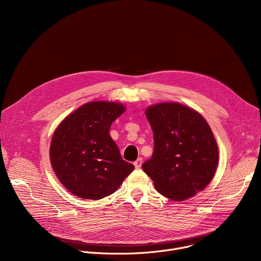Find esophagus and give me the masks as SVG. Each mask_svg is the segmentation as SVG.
Masks as SVG:
<instances>
[{
    "instance_id": "esophagus-1",
    "label": "esophagus",
    "mask_w": 261,
    "mask_h": 261,
    "mask_svg": "<svg viewBox=\"0 0 261 261\" xmlns=\"http://www.w3.org/2000/svg\"><path fill=\"white\" fill-rule=\"evenodd\" d=\"M141 164H142V159L141 158H138L135 162H134V166L136 169H139L141 167Z\"/></svg>"
}]
</instances>
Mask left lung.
<instances>
[{
  "label": "left lung",
  "mask_w": 261,
  "mask_h": 261,
  "mask_svg": "<svg viewBox=\"0 0 261 261\" xmlns=\"http://www.w3.org/2000/svg\"><path fill=\"white\" fill-rule=\"evenodd\" d=\"M154 153L142 164L157 191L173 201L188 199L210 184L218 166L214 134L196 110L174 102L145 109Z\"/></svg>",
  "instance_id": "1"
}]
</instances>
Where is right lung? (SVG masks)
<instances>
[{"label": "right lung", "instance_id": "1", "mask_svg": "<svg viewBox=\"0 0 261 261\" xmlns=\"http://www.w3.org/2000/svg\"><path fill=\"white\" fill-rule=\"evenodd\" d=\"M123 104L95 101L84 104L56 129L50 162L60 181L72 194L98 200L113 194L134 165L122 159L109 129L122 114Z\"/></svg>", "mask_w": 261, "mask_h": 261}]
</instances>
